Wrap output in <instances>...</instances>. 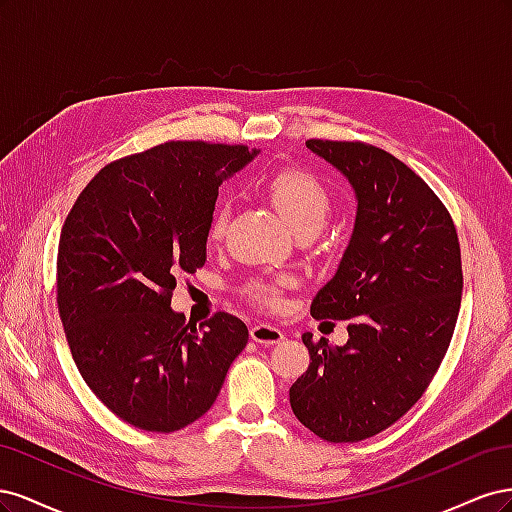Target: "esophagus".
Here are the masks:
<instances>
[{
	"instance_id": "1",
	"label": "esophagus",
	"mask_w": 512,
	"mask_h": 512,
	"mask_svg": "<svg viewBox=\"0 0 512 512\" xmlns=\"http://www.w3.org/2000/svg\"><path fill=\"white\" fill-rule=\"evenodd\" d=\"M250 335L256 344H262V346L280 344L284 339V333L277 327H273V324H256V327L250 329Z\"/></svg>"
}]
</instances>
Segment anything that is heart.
<instances>
[{
  "instance_id": "heart-1",
  "label": "heart",
  "mask_w": 512,
  "mask_h": 512,
  "mask_svg": "<svg viewBox=\"0 0 512 512\" xmlns=\"http://www.w3.org/2000/svg\"><path fill=\"white\" fill-rule=\"evenodd\" d=\"M265 192L271 198L275 209L282 213L286 224L297 232V235H314L327 222L333 198L327 185H324L316 175L303 168H284L275 173L267 185ZM230 220V205L220 203L213 211L209 224L211 239H222ZM286 275L275 277H258L245 286L247 297L265 307L280 305V292L288 286Z\"/></svg>"
}]
</instances>
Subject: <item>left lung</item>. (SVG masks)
<instances>
[{
	"label": "left lung",
	"instance_id": "obj_1",
	"mask_svg": "<svg viewBox=\"0 0 512 512\" xmlns=\"http://www.w3.org/2000/svg\"><path fill=\"white\" fill-rule=\"evenodd\" d=\"M356 194L350 243L312 301L316 320H350L348 342L303 335L309 367L290 386L294 416L327 442H359L404 416L444 359L461 305L451 213L412 168L359 141L305 143Z\"/></svg>",
	"mask_w": 512,
	"mask_h": 512
}]
</instances>
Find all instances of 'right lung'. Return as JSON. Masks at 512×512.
<instances>
[{
  "mask_svg": "<svg viewBox=\"0 0 512 512\" xmlns=\"http://www.w3.org/2000/svg\"><path fill=\"white\" fill-rule=\"evenodd\" d=\"M245 145L170 141L106 164L59 237L57 307L72 359L102 404L138 429L170 433L203 416L247 327L226 312L185 322L170 299L207 260L222 181Z\"/></svg>",
  "mask_w": 512,
  "mask_h": 512,
  "instance_id": "add662e5",
  "label": "right lung"
}]
</instances>
